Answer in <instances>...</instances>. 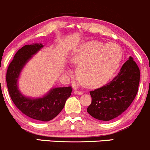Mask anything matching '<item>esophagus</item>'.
<instances>
[{
	"instance_id": "34e87169",
	"label": "esophagus",
	"mask_w": 150,
	"mask_h": 150,
	"mask_svg": "<svg viewBox=\"0 0 150 150\" xmlns=\"http://www.w3.org/2000/svg\"><path fill=\"white\" fill-rule=\"evenodd\" d=\"M75 94H79V95H81V94H82V92H81V91H78V90H75Z\"/></svg>"
}]
</instances>
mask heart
<instances>
[{
	"mask_svg": "<svg viewBox=\"0 0 150 150\" xmlns=\"http://www.w3.org/2000/svg\"><path fill=\"white\" fill-rule=\"evenodd\" d=\"M121 48L114 43L89 41L77 47L71 61L77 65V75L85 85L97 87L104 84L116 72L121 61Z\"/></svg>",
	"mask_w": 150,
	"mask_h": 150,
	"instance_id": "heart-1",
	"label": "heart"
}]
</instances>
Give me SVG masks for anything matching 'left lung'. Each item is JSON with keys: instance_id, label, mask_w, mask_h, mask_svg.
Instances as JSON below:
<instances>
[{"instance_id": "left-lung-1", "label": "left lung", "mask_w": 150, "mask_h": 150, "mask_svg": "<svg viewBox=\"0 0 150 150\" xmlns=\"http://www.w3.org/2000/svg\"><path fill=\"white\" fill-rule=\"evenodd\" d=\"M140 69L131 56L111 82L90 91L92 102L87 111L98 120H112L129 107L138 91Z\"/></svg>"}]
</instances>
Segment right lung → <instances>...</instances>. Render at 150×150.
Here are the masks:
<instances>
[{"instance_id":"obj_1","label":"right lung","mask_w":150,"mask_h":150,"mask_svg":"<svg viewBox=\"0 0 150 150\" xmlns=\"http://www.w3.org/2000/svg\"><path fill=\"white\" fill-rule=\"evenodd\" d=\"M43 46L42 44H28L18 50L7 70L6 82L10 98L20 111L33 119L49 121L62 111L71 95L72 87L53 88L44 97L38 99L25 97L18 88V80L22 68Z\"/></svg>"}]
</instances>
